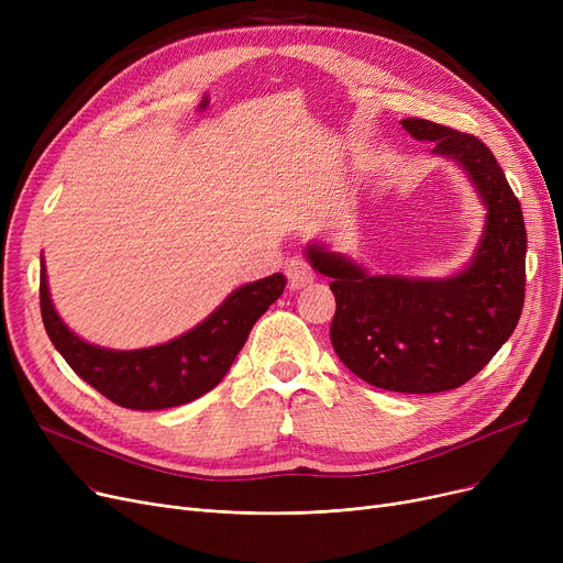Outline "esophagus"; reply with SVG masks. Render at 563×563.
<instances>
[{"label": "esophagus", "mask_w": 563, "mask_h": 563, "mask_svg": "<svg viewBox=\"0 0 563 563\" xmlns=\"http://www.w3.org/2000/svg\"><path fill=\"white\" fill-rule=\"evenodd\" d=\"M285 276H287V283H289L291 289H299V287L312 283L314 272H312V266H310L308 260H303V257H289L285 262Z\"/></svg>", "instance_id": "34e87169"}]
</instances>
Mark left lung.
I'll return each instance as SVG.
<instances>
[{"label": "left lung", "mask_w": 563, "mask_h": 563, "mask_svg": "<svg viewBox=\"0 0 563 563\" xmlns=\"http://www.w3.org/2000/svg\"><path fill=\"white\" fill-rule=\"evenodd\" d=\"M404 130L452 159L486 207L475 255L448 278L372 276L327 244H308L314 269L333 278L331 342L369 386L429 395L463 386L499 351L522 312L527 232L520 202L488 147L472 134L422 118Z\"/></svg>", "instance_id": "left-lung-1"}]
</instances>
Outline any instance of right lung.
I'll return each instance as SVG.
<instances>
[{
    "instance_id": "add662e5",
    "label": "right lung",
    "mask_w": 563,
    "mask_h": 563,
    "mask_svg": "<svg viewBox=\"0 0 563 563\" xmlns=\"http://www.w3.org/2000/svg\"><path fill=\"white\" fill-rule=\"evenodd\" d=\"M285 285L283 274L242 285L180 338L118 351L86 342L66 327L54 310L41 257V314L54 349L88 386L123 408L162 410L189 404L219 386L253 323L278 301Z\"/></svg>"
}]
</instances>
